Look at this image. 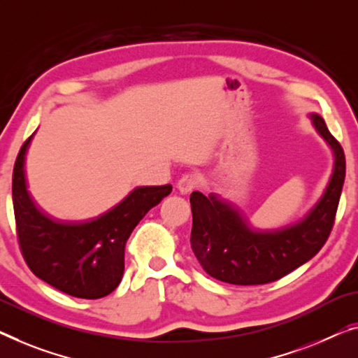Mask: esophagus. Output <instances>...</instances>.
<instances>
[{"label": "esophagus", "mask_w": 358, "mask_h": 358, "mask_svg": "<svg viewBox=\"0 0 358 358\" xmlns=\"http://www.w3.org/2000/svg\"><path fill=\"white\" fill-rule=\"evenodd\" d=\"M201 180H202V177H201L199 172L186 173V175H183V177L178 180L177 188H178V191H180L181 194H188V193H191V191L196 189L197 186L201 185Z\"/></svg>", "instance_id": "1"}]
</instances>
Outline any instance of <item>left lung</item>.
<instances>
[{
  "instance_id": "left-lung-1",
  "label": "left lung",
  "mask_w": 358,
  "mask_h": 358,
  "mask_svg": "<svg viewBox=\"0 0 358 358\" xmlns=\"http://www.w3.org/2000/svg\"><path fill=\"white\" fill-rule=\"evenodd\" d=\"M317 131L334 154V169L320 201L301 220L278 230H257L243 212L217 194L191 193V248L212 278L230 285H266L308 262L333 230L345 178L339 141L318 114H310Z\"/></svg>"
}]
</instances>
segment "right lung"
Listing matches in <instances>:
<instances>
[{
	"label": "right lung",
	"instance_id": "add662e5",
	"mask_svg": "<svg viewBox=\"0 0 358 358\" xmlns=\"http://www.w3.org/2000/svg\"><path fill=\"white\" fill-rule=\"evenodd\" d=\"M31 136L20 148L13 172L20 252L40 280L69 296H108L124 275L127 239L141 218L170 194L172 186H140L120 204L92 220H57L40 209L27 191L24 165Z\"/></svg>",
	"mask_w": 358,
	"mask_h": 358
}]
</instances>
